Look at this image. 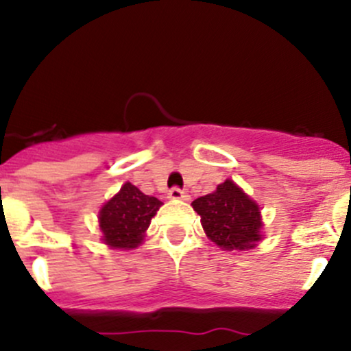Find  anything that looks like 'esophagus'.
I'll use <instances>...</instances> for the list:
<instances>
[{"mask_svg": "<svg viewBox=\"0 0 351 351\" xmlns=\"http://www.w3.org/2000/svg\"><path fill=\"white\" fill-rule=\"evenodd\" d=\"M168 198H171V200H189V195H186V193L183 192L182 189H178V186H175V189L169 190Z\"/></svg>", "mask_w": 351, "mask_h": 351, "instance_id": "obj_1", "label": "esophagus"}]
</instances>
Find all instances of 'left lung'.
I'll list each match as a JSON object with an SVG mask.
<instances>
[{
	"label": "left lung",
	"mask_w": 351,
	"mask_h": 351,
	"mask_svg": "<svg viewBox=\"0 0 351 351\" xmlns=\"http://www.w3.org/2000/svg\"><path fill=\"white\" fill-rule=\"evenodd\" d=\"M192 207L200 215L207 238L224 250H253L261 239L260 207L232 180H226L215 192L193 200Z\"/></svg>",
	"instance_id": "left-lung-1"
}]
</instances>
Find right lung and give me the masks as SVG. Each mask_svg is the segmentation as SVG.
I'll use <instances>...</instances> for the list:
<instances>
[{
    "mask_svg": "<svg viewBox=\"0 0 351 351\" xmlns=\"http://www.w3.org/2000/svg\"><path fill=\"white\" fill-rule=\"evenodd\" d=\"M161 205V200L144 195L137 186L127 182L98 214L104 243L119 250L137 247L143 243L144 232Z\"/></svg>",
    "mask_w": 351,
    "mask_h": 351,
    "instance_id": "obj_1",
    "label": "right lung"
}]
</instances>
